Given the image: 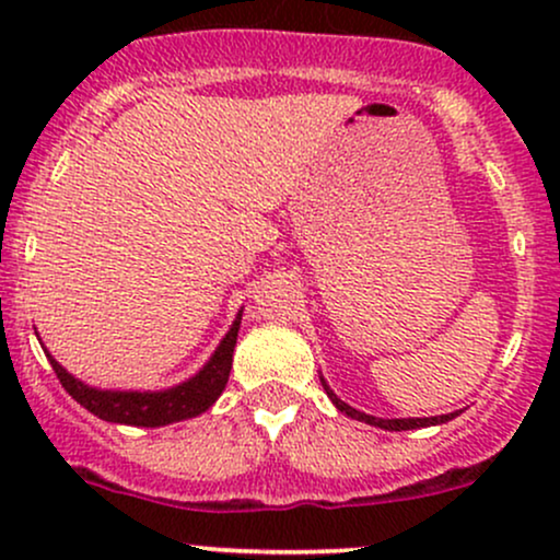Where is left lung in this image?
Instances as JSON below:
<instances>
[{"mask_svg":"<svg viewBox=\"0 0 560 560\" xmlns=\"http://www.w3.org/2000/svg\"><path fill=\"white\" fill-rule=\"evenodd\" d=\"M320 384H324L326 395L331 397V402L337 405L339 410H342L345 416H350V419H358V421H365L371 423V427H378V429H389V432H408V429H421V427H434V423H445L450 419H455L458 413H447V416H434V419H376V416H369V413H361V410L350 408V405L339 400L337 395L329 389V384L320 378Z\"/></svg>","mask_w":560,"mask_h":560,"instance_id":"left-lung-1","label":"left lung"}]
</instances>
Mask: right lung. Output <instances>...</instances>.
Here are the masks:
<instances>
[{"label":"right lung","mask_w":560,"mask_h":560,"mask_svg":"<svg viewBox=\"0 0 560 560\" xmlns=\"http://www.w3.org/2000/svg\"><path fill=\"white\" fill-rule=\"evenodd\" d=\"M240 320L242 313L236 316L231 331L223 337V342L218 345L215 355L210 358L208 365L197 376H191L189 382L165 392H107L86 387L79 378L70 376L49 352L47 358L68 395L75 402H81L89 413L100 416L102 421L128 423V427H165V423L184 421L191 419V416L205 413L221 397V392L229 382L231 361H234Z\"/></svg>","instance_id":"right-lung-1"}]
</instances>
